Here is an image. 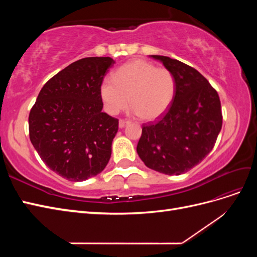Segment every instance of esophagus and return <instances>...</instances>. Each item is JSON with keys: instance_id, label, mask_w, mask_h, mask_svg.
<instances>
[{"instance_id": "34e87169", "label": "esophagus", "mask_w": 257, "mask_h": 257, "mask_svg": "<svg viewBox=\"0 0 257 257\" xmlns=\"http://www.w3.org/2000/svg\"><path fill=\"white\" fill-rule=\"evenodd\" d=\"M127 123H128V121H126V120H120V121H119V127H120V128L125 127V125H126Z\"/></svg>"}]
</instances>
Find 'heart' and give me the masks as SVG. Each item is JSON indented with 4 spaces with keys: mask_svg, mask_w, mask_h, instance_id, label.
Masks as SVG:
<instances>
[{
    "mask_svg": "<svg viewBox=\"0 0 257 257\" xmlns=\"http://www.w3.org/2000/svg\"><path fill=\"white\" fill-rule=\"evenodd\" d=\"M175 90V78L168 69L136 59L116 69L113 78L107 77L103 80L100 97L111 114L125 109L130 103L139 118L152 121L166 112Z\"/></svg>",
    "mask_w": 257,
    "mask_h": 257,
    "instance_id": "heart-1",
    "label": "heart"
}]
</instances>
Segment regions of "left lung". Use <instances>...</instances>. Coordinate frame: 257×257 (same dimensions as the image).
<instances>
[{"label": "left lung", "instance_id": "1", "mask_svg": "<svg viewBox=\"0 0 257 257\" xmlns=\"http://www.w3.org/2000/svg\"><path fill=\"white\" fill-rule=\"evenodd\" d=\"M150 57L173 74L176 90L167 112L155 123L143 125L137 153L155 172L181 175L213 149L222 128L220 97L195 68L168 57Z\"/></svg>", "mask_w": 257, "mask_h": 257}]
</instances>
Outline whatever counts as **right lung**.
I'll use <instances>...</instances> for the list:
<instances>
[{
  "mask_svg": "<svg viewBox=\"0 0 257 257\" xmlns=\"http://www.w3.org/2000/svg\"><path fill=\"white\" fill-rule=\"evenodd\" d=\"M115 62L84 58L41 90L29 115L30 141L43 162L69 181L100 174L111 157L119 121L103 112L100 84Z\"/></svg>",
  "mask_w": 257,
  "mask_h": 257,
  "instance_id": "obj_1",
  "label": "right lung"
}]
</instances>
